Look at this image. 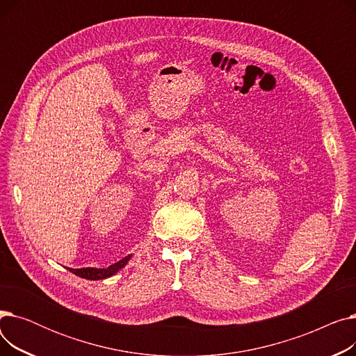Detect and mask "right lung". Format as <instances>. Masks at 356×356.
I'll list each match as a JSON object with an SVG mask.
<instances>
[{"label":"right lung","instance_id":"1","mask_svg":"<svg viewBox=\"0 0 356 356\" xmlns=\"http://www.w3.org/2000/svg\"><path fill=\"white\" fill-rule=\"evenodd\" d=\"M131 255H127L124 257L122 259H120L118 263L109 266L108 268H93V267H88V268H67L70 273L76 274L82 278H86V280H104V278H108V277H112L115 273H118L121 268H124L128 261H129Z\"/></svg>","mask_w":356,"mask_h":356}]
</instances>
